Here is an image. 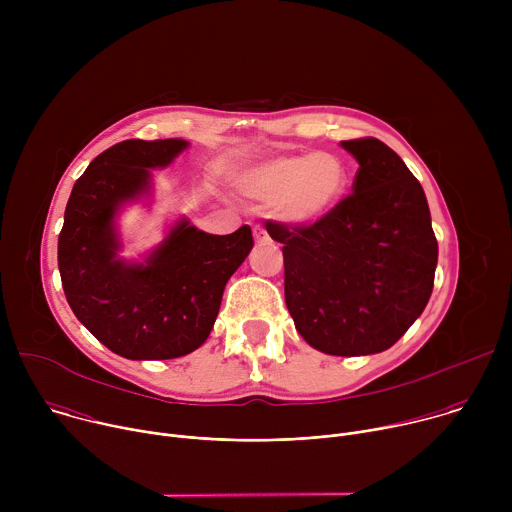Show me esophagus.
<instances>
[{
  "mask_svg": "<svg viewBox=\"0 0 512 512\" xmlns=\"http://www.w3.org/2000/svg\"><path fill=\"white\" fill-rule=\"evenodd\" d=\"M253 235H255V243H257V245H265V243L271 241V239H269V233H267L265 229H261V227H257V229L253 231Z\"/></svg>",
  "mask_w": 512,
  "mask_h": 512,
  "instance_id": "1",
  "label": "esophagus"
}]
</instances>
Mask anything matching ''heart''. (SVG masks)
Instances as JSON below:
<instances>
[{"instance_id":"obj_1","label":"heart","mask_w":512,"mask_h":512,"mask_svg":"<svg viewBox=\"0 0 512 512\" xmlns=\"http://www.w3.org/2000/svg\"><path fill=\"white\" fill-rule=\"evenodd\" d=\"M346 184V166L330 152L277 156L239 178L247 196L273 202L275 214L287 223L318 221L340 202Z\"/></svg>"}]
</instances>
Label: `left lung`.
Masks as SVG:
<instances>
[{
	"instance_id": "obj_1",
	"label": "left lung",
	"mask_w": 512,
	"mask_h": 512,
	"mask_svg": "<svg viewBox=\"0 0 512 512\" xmlns=\"http://www.w3.org/2000/svg\"><path fill=\"white\" fill-rule=\"evenodd\" d=\"M358 170L352 194L314 223L267 221L283 245L285 304L302 338L326 354L391 348L425 310L437 239L419 180L377 137L342 141Z\"/></svg>"
}]
</instances>
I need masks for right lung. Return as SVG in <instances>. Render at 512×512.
Wrapping results in <instances>:
<instances>
[{
    "label": "right lung",
    "mask_w": 512,
    "mask_h": 512,
    "mask_svg": "<svg viewBox=\"0 0 512 512\" xmlns=\"http://www.w3.org/2000/svg\"><path fill=\"white\" fill-rule=\"evenodd\" d=\"M184 139H125L99 154L75 182L58 235V269L68 306L111 352L166 360L196 350L210 334L231 275L253 249L243 225L208 235L180 221L143 265L115 257L113 216L168 166Z\"/></svg>",
    "instance_id": "add662e5"
}]
</instances>
